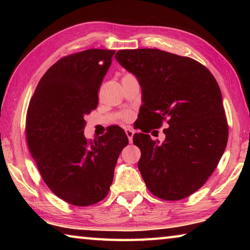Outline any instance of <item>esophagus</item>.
<instances>
[{
  "mask_svg": "<svg viewBox=\"0 0 250 250\" xmlns=\"http://www.w3.org/2000/svg\"><path fill=\"white\" fill-rule=\"evenodd\" d=\"M125 134L126 137L129 139V142L132 143V139H133V134H134V131L131 129V128H126L125 129Z\"/></svg>",
  "mask_w": 250,
  "mask_h": 250,
  "instance_id": "esophagus-1",
  "label": "esophagus"
}]
</instances>
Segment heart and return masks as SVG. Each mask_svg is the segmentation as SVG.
Masks as SVG:
<instances>
[{"instance_id":"b5f03b06","label":"heart","mask_w":250,"mask_h":250,"mask_svg":"<svg viewBox=\"0 0 250 250\" xmlns=\"http://www.w3.org/2000/svg\"><path fill=\"white\" fill-rule=\"evenodd\" d=\"M126 118H129V115H126Z\"/></svg>"}]
</instances>
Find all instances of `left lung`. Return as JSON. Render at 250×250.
<instances>
[{
  "label": "left lung",
  "instance_id": "left-lung-1",
  "mask_svg": "<svg viewBox=\"0 0 250 250\" xmlns=\"http://www.w3.org/2000/svg\"><path fill=\"white\" fill-rule=\"evenodd\" d=\"M116 59L140 83L146 124L155 129L164 120L168 125L161 143L149 134L133 135L147 189L167 201L189 196L205 184L227 145L228 125L216 79L194 59L160 49H124Z\"/></svg>",
  "mask_w": 250,
  "mask_h": 250
}]
</instances>
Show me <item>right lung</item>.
I'll return each instance as SVG.
<instances>
[{"instance_id": "right-lung-1", "label": "right lung", "mask_w": 250, "mask_h": 250, "mask_svg": "<svg viewBox=\"0 0 250 250\" xmlns=\"http://www.w3.org/2000/svg\"><path fill=\"white\" fill-rule=\"evenodd\" d=\"M115 53L87 49L59 59L29 101V152L50 191L71 205H92L107 196L117 160L129 143L119 126L90 142L83 135L84 117L97 108Z\"/></svg>"}]
</instances>
